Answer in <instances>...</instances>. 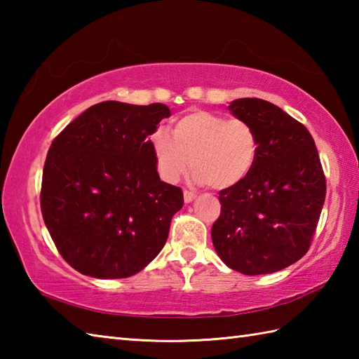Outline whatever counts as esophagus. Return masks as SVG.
<instances>
[{
    "instance_id": "obj_1",
    "label": "esophagus",
    "mask_w": 359,
    "mask_h": 359,
    "mask_svg": "<svg viewBox=\"0 0 359 359\" xmlns=\"http://www.w3.org/2000/svg\"><path fill=\"white\" fill-rule=\"evenodd\" d=\"M184 199H185L187 203L193 202L196 199V194L193 191H188V189H185V191H184Z\"/></svg>"
}]
</instances>
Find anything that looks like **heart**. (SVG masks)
I'll return each instance as SVG.
<instances>
[{
	"instance_id": "b5f03b06",
	"label": "heart",
	"mask_w": 359,
	"mask_h": 359,
	"mask_svg": "<svg viewBox=\"0 0 359 359\" xmlns=\"http://www.w3.org/2000/svg\"><path fill=\"white\" fill-rule=\"evenodd\" d=\"M151 148L165 182H179L191 162L196 182L222 191L238 187L253 171L259 137L247 120L197 109L174 121L172 137L157 131Z\"/></svg>"
}]
</instances>
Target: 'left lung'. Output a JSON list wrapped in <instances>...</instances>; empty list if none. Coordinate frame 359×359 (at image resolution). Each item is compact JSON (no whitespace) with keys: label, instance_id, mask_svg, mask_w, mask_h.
Segmentation results:
<instances>
[{"label":"left lung","instance_id":"left-lung-1","mask_svg":"<svg viewBox=\"0 0 359 359\" xmlns=\"http://www.w3.org/2000/svg\"><path fill=\"white\" fill-rule=\"evenodd\" d=\"M259 137L253 171L219 193L211 239L219 257L248 276L279 271L307 253L325 201V175L309 129L279 106L238 98L228 106Z\"/></svg>","mask_w":359,"mask_h":359}]
</instances>
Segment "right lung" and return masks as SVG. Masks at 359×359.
Wrapping results in <instances>:
<instances>
[{
	"label": "right lung",
	"instance_id": "right-lung-1",
	"mask_svg": "<svg viewBox=\"0 0 359 359\" xmlns=\"http://www.w3.org/2000/svg\"><path fill=\"white\" fill-rule=\"evenodd\" d=\"M170 116L162 103L102 102L53 139L41 215L58 253L81 274L129 278L163 248L184 193L160 180L149 135Z\"/></svg>",
	"mask_w": 359,
	"mask_h": 359
}]
</instances>
